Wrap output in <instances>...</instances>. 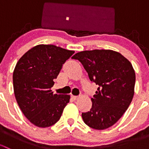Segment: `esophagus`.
<instances>
[{
	"label": "esophagus",
	"mask_w": 149,
	"mask_h": 149,
	"mask_svg": "<svg viewBox=\"0 0 149 149\" xmlns=\"http://www.w3.org/2000/svg\"><path fill=\"white\" fill-rule=\"evenodd\" d=\"M71 98L73 99V100H78V99H79V97H76V96L72 95V96H71Z\"/></svg>",
	"instance_id": "34e87169"
}]
</instances>
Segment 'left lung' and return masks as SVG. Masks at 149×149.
<instances>
[{
	"label": "left lung",
	"instance_id": "8db88e82",
	"mask_svg": "<svg viewBox=\"0 0 149 149\" xmlns=\"http://www.w3.org/2000/svg\"><path fill=\"white\" fill-rule=\"evenodd\" d=\"M81 63L91 81L99 86L90 111L82 113L86 125L104 130L120 120L134 95L136 73L130 61L111 49L79 52L72 57Z\"/></svg>",
	"mask_w": 149,
	"mask_h": 149
}]
</instances>
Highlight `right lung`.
I'll use <instances>...</instances> for the list:
<instances>
[{"label":"right lung","instance_id":"obj_1","mask_svg":"<svg viewBox=\"0 0 149 149\" xmlns=\"http://www.w3.org/2000/svg\"><path fill=\"white\" fill-rule=\"evenodd\" d=\"M53 45H39L28 50L16 63L13 73L16 102L34 125L55 124L70 100V95L54 94L51 88L63 65L74 53Z\"/></svg>","mask_w":149,"mask_h":149}]
</instances>
